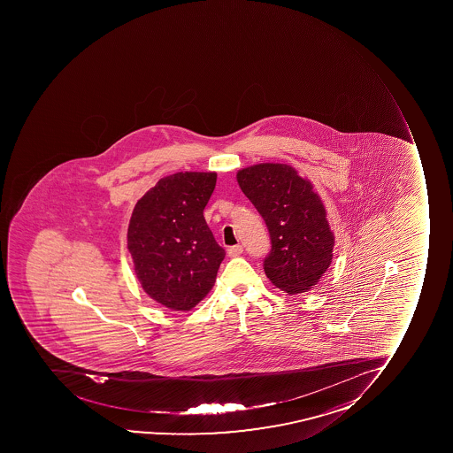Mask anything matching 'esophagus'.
<instances>
[{
	"instance_id": "obj_1",
	"label": "esophagus",
	"mask_w": 453,
	"mask_h": 453,
	"mask_svg": "<svg viewBox=\"0 0 453 453\" xmlns=\"http://www.w3.org/2000/svg\"><path fill=\"white\" fill-rule=\"evenodd\" d=\"M243 252V247L242 245H234V247H230L229 250H227V254H229V257H239Z\"/></svg>"
}]
</instances>
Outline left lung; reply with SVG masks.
Masks as SVG:
<instances>
[{
    "instance_id": "obj_1",
    "label": "left lung",
    "mask_w": 453,
    "mask_h": 453,
    "mask_svg": "<svg viewBox=\"0 0 453 453\" xmlns=\"http://www.w3.org/2000/svg\"><path fill=\"white\" fill-rule=\"evenodd\" d=\"M236 179L269 229L267 278L289 296L309 291L331 265L335 239L313 186L287 164L248 166Z\"/></svg>"
}]
</instances>
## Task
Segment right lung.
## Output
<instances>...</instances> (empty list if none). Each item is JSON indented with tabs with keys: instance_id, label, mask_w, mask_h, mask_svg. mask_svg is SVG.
Instances as JSON below:
<instances>
[{
	"instance_id": "right-lung-1",
	"label": "right lung",
	"mask_w": 453,
	"mask_h": 453,
	"mask_svg": "<svg viewBox=\"0 0 453 453\" xmlns=\"http://www.w3.org/2000/svg\"><path fill=\"white\" fill-rule=\"evenodd\" d=\"M215 181V173L168 175L144 193L131 215L127 239L135 276L166 309L192 310L214 287L226 252L203 210Z\"/></svg>"
}]
</instances>
